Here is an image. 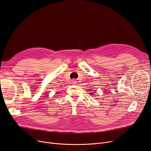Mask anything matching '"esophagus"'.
Returning <instances> with one entry per match:
<instances>
[{"mask_svg": "<svg viewBox=\"0 0 151 151\" xmlns=\"http://www.w3.org/2000/svg\"><path fill=\"white\" fill-rule=\"evenodd\" d=\"M76 82H77V81H76V80H73V81H72V83L74 84H76Z\"/></svg>", "mask_w": 151, "mask_h": 151, "instance_id": "esophagus-1", "label": "esophagus"}]
</instances>
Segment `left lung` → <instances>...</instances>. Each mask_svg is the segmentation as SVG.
Listing matches in <instances>:
<instances>
[{"mask_svg": "<svg viewBox=\"0 0 151 151\" xmlns=\"http://www.w3.org/2000/svg\"><path fill=\"white\" fill-rule=\"evenodd\" d=\"M90 94H91V93H90Z\"/></svg>", "mask_w": 151, "mask_h": 151, "instance_id": "left-lung-1", "label": "left lung"}]
</instances>
